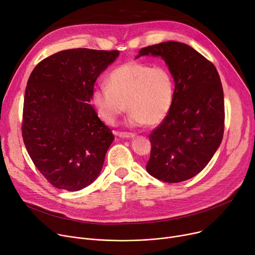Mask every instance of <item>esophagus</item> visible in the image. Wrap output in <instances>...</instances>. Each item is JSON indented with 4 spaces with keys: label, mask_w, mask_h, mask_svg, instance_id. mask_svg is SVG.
Returning <instances> with one entry per match:
<instances>
[{
    "label": "esophagus",
    "mask_w": 255,
    "mask_h": 255,
    "mask_svg": "<svg viewBox=\"0 0 255 255\" xmlns=\"http://www.w3.org/2000/svg\"><path fill=\"white\" fill-rule=\"evenodd\" d=\"M118 136L121 137V138H123V139H131V138L134 137V134L130 133V132H124V131H122V132L118 133Z\"/></svg>",
    "instance_id": "34e87169"
}]
</instances>
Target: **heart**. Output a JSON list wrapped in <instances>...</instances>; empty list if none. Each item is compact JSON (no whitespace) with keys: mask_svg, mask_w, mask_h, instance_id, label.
Returning a JSON list of instances; mask_svg holds the SVG:
<instances>
[{"mask_svg":"<svg viewBox=\"0 0 255 255\" xmlns=\"http://www.w3.org/2000/svg\"><path fill=\"white\" fill-rule=\"evenodd\" d=\"M174 99L175 81L166 67L130 62L109 74L107 86L95 89L93 105L101 121L108 126L116 124L128 105L129 127H154L167 118Z\"/></svg>","mask_w":255,"mask_h":255,"instance_id":"b5f03b06","label":"heart"}]
</instances>
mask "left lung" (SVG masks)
I'll use <instances>...</instances> for the list:
<instances>
[{
    "label": "left lung",
    "mask_w": 255,
    "mask_h": 255,
    "mask_svg": "<svg viewBox=\"0 0 255 255\" xmlns=\"http://www.w3.org/2000/svg\"><path fill=\"white\" fill-rule=\"evenodd\" d=\"M160 56L175 81L167 118L149 134L151 152L146 170L168 183L199 174L218 149L224 130L223 89L215 66L187 44L168 41L142 48Z\"/></svg>",
    "instance_id": "left-lung-1"
}]
</instances>
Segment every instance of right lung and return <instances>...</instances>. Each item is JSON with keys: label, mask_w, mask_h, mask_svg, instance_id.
I'll return each instance as SVG.
<instances>
[{"label": "right lung", "mask_w": 255, "mask_h": 255, "mask_svg": "<svg viewBox=\"0 0 255 255\" xmlns=\"http://www.w3.org/2000/svg\"><path fill=\"white\" fill-rule=\"evenodd\" d=\"M118 55V50H63L29 75L22 138L37 169L56 188L80 190L101 173L114 136L89 102L97 78Z\"/></svg>", "instance_id": "1"}]
</instances>
